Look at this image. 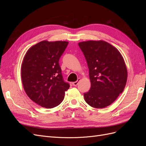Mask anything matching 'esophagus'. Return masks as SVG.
<instances>
[{"label": "esophagus", "instance_id": "1", "mask_svg": "<svg viewBox=\"0 0 146 146\" xmlns=\"http://www.w3.org/2000/svg\"><path fill=\"white\" fill-rule=\"evenodd\" d=\"M80 78H78L77 81H76V82H73V83H72V85H73V86H76L78 85V82H80Z\"/></svg>", "mask_w": 146, "mask_h": 146}]
</instances>
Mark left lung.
I'll use <instances>...</instances> for the list:
<instances>
[{
	"instance_id": "obj_1",
	"label": "left lung",
	"mask_w": 146,
	"mask_h": 146,
	"mask_svg": "<svg viewBox=\"0 0 146 146\" xmlns=\"http://www.w3.org/2000/svg\"><path fill=\"white\" fill-rule=\"evenodd\" d=\"M87 61L91 86L84 93L86 102L96 108L111 105L124 90L127 70L117 48L103 40L78 42Z\"/></svg>"
}]
</instances>
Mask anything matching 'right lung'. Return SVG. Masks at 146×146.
Wrapping results in <instances>:
<instances>
[{
  "instance_id": "obj_1",
  "label": "right lung",
  "mask_w": 146,
  "mask_h": 146,
  "mask_svg": "<svg viewBox=\"0 0 146 146\" xmlns=\"http://www.w3.org/2000/svg\"><path fill=\"white\" fill-rule=\"evenodd\" d=\"M68 41L44 40L31 47L21 65L25 93L34 102L46 108L60 105L70 86L64 82L59 59Z\"/></svg>"
}]
</instances>
